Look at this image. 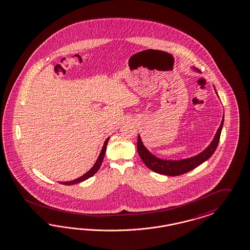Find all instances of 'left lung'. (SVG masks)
I'll return each instance as SVG.
<instances>
[{"mask_svg": "<svg viewBox=\"0 0 250 250\" xmlns=\"http://www.w3.org/2000/svg\"><path fill=\"white\" fill-rule=\"evenodd\" d=\"M192 69L200 73V71L195 68L192 67ZM215 89V88H214ZM216 92V89H215ZM217 93V92H216ZM218 95V93H217ZM223 122H224V114L222 116V122L219 127L218 130L215 133V136L210 144L204 149L202 152L199 154L193 156V157H187V158H183V159H163L160 157H156L154 154H152L146 146L144 145L140 134H138V141H137V150H138L139 156L142 158L143 162L146 165L148 168L151 170L163 174V175L167 176H177L181 175L186 173L194 167H196L199 165H201L205 161H207L209 157H211L213 153L215 152L216 148L218 146L221 133H222V127H223Z\"/></svg>", "mask_w": 250, "mask_h": 250, "instance_id": "8db88e82", "label": "left lung"}]
</instances>
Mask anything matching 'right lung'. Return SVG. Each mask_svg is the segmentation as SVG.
Wrapping results in <instances>:
<instances>
[{
  "mask_svg": "<svg viewBox=\"0 0 250 250\" xmlns=\"http://www.w3.org/2000/svg\"><path fill=\"white\" fill-rule=\"evenodd\" d=\"M109 139H110V137L106 138V140L104 141V146H103L102 150H101V152H100V154H99V157H98L97 160H96V161H95V163H94V165L91 167V169H90L89 171H87L85 174H83V176H81V177H79L78 179L73 180V181H70V182H59V183H60V184H62V185H76V184L82 183V182H83L85 180L89 179L90 177H92V176L94 175V174L98 171V169L100 168V167H101L103 159H104V154H105L106 146H107V143H108V140H109Z\"/></svg>",
  "mask_w": 250,
  "mask_h": 250,
  "instance_id": "obj_1",
  "label": "right lung"
}]
</instances>
